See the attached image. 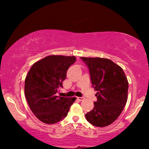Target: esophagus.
<instances>
[{
    "mask_svg": "<svg viewBox=\"0 0 149 149\" xmlns=\"http://www.w3.org/2000/svg\"><path fill=\"white\" fill-rule=\"evenodd\" d=\"M77 99H78L79 101H82L84 100V97H77Z\"/></svg>",
    "mask_w": 149,
    "mask_h": 149,
    "instance_id": "obj_1",
    "label": "esophagus"
}]
</instances>
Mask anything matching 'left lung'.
Returning a JSON list of instances; mask_svg holds the SVG:
<instances>
[{"label":"left lung","instance_id":"obj_1","mask_svg":"<svg viewBox=\"0 0 149 149\" xmlns=\"http://www.w3.org/2000/svg\"><path fill=\"white\" fill-rule=\"evenodd\" d=\"M81 59L88 68L92 87L97 91L94 107L85 117L91 125L106 127L119 117L127 102V77L123 69L109 59Z\"/></svg>","mask_w":149,"mask_h":149}]
</instances>
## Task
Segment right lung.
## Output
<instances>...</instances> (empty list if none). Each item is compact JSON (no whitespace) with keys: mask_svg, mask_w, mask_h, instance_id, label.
Here are the masks:
<instances>
[{"mask_svg":"<svg viewBox=\"0 0 149 149\" xmlns=\"http://www.w3.org/2000/svg\"><path fill=\"white\" fill-rule=\"evenodd\" d=\"M74 56H49L32 65L25 79V95L34 115L47 124L64 119L76 97L57 95Z\"/></svg>","mask_w":149,"mask_h":149,"instance_id":"1","label":"right lung"}]
</instances>
